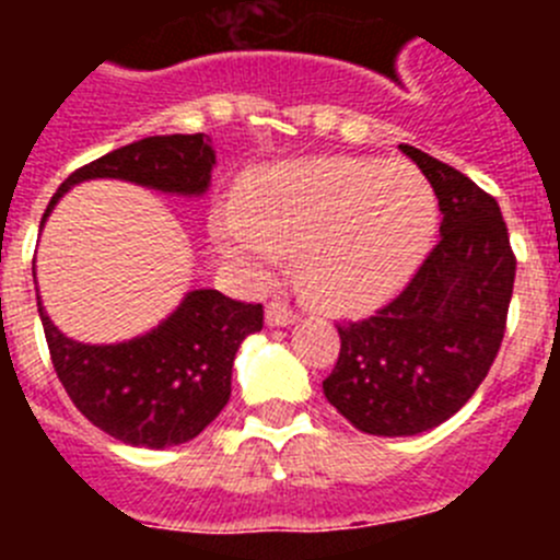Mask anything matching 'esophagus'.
<instances>
[{
	"instance_id": "34e87169",
	"label": "esophagus",
	"mask_w": 560,
	"mask_h": 560,
	"mask_svg": "<svg viewBox=\"0 0 560 560\" xmlns=\"http://www.w3.org/2000/svg\"><path fill=\"white\" fill-rule=\"evenodd\" d=\"M266 323L271 328H285V325L296 323V311L291 305H285L283 300H275V303L266 305Z\"/></svg>"
}]
</instances>
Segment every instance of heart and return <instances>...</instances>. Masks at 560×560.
I'll return each mask as SVG.
<instances>
[{
    "label": "heart",
    "instance_id": "heart-1",
    "mask_svg": "<svg viewBox=\"0 0 560 560\" xmlns=\"http://www.w3.org/2000/svg\"><path fill=\"white\" fill-rule=\"evenodd\" d=\"M438 230V196L404 162L316 156L266 167L246 212L221 207L212 237L224 257L269 275L296 257L300 280L330 311H364L407 283Z\"/></svg>",
    "mask_w": 560,
    "mask_h": 560
}]
</instances>
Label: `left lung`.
Returning <instances> with one entry per match:
<instances>
[{
  "instance_id": "8db88e82",
  "label": "left lung",
  "mask_w": 560,
  "mask_h": 560,
  "mask_svg": "<svg viewBox=\"0 0 560 560\" xmlns=\"http://www.w3.org/2000/svg\"><path fill=\"white\" fill-rule=\"evenodd\" d=\"M400 153L434 187L440 241L412 283L370 319L339 325L325 398L359 432L409 438L465 407L499 353L516 257L497 199L412 145Z\"/></svg>"
}]
</instances>
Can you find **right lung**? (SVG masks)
Returning a JSON list of instances; mask_svg holds the SVG:
<instances>
[{"instance_id": "right-lung-1", "label": "right lung", "mask_w": 560, "mask_h": 560, "mask_svg": "<svg viewBox=\"0 0 560 560\" xmlns=\"http://www.w3.org/2000/svg\"><path fill=\"white\" fill-rule=\"evenodd\" d=\"M207 133L145 137L75 171L49 199L81 182L120 179L148 190L199 199L210 190L215 151ZM36 280V260H33ZM47 348L72 404L97 429L128 446L167 448L199 438L232 393V361L246 336L264 328V305L192 289L156 328L112 345L69 339L38 296Z\"/></svg>"}]
</instances>
